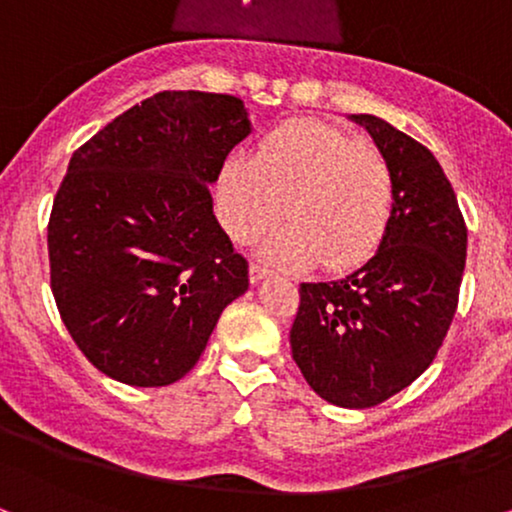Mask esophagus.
I'll return each instance as SVG.
<instances>
[{
	"label": "esophagus",
	"mask_w": 512,
	"mask_h": 512,
	"mask_svg": "<svg viewBox=\"0 0 512 512\" xmlns=\"http://www.w3.org/2000/svg\"><path fill=\"white\" fill-rule=\"evenodd\" d=\"M264 276H269V267H267V264L260 262V260L250 262V281L257 283V281H262Z\"/></svg>",
	"instance_id": "34e87169"
}]
</instances>
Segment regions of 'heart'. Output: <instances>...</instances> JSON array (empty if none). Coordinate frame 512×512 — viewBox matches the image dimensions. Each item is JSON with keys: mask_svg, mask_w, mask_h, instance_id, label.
<instances>
[{"mask_svg": "<svg viewBox=\"0 0 512 512\" xmlns=\"http://www.w3.org/2000/svg\"><path fill=\"white\" fill-rule=\"evenodd\" d=\"M220 215L238 243L269 238V260L281 267L346 271L367 262L384 241L395 208L388 159L356 135L323 121H290L271 131L255 161L236 156L220 173Z\"/></svg>", "mask_w": 512, "mask_h": 512, "instance_id": "1", "label": "heart"}]
</instances>
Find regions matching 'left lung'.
<instances>
[{"label":"left lung","instance_id":"8db88e82","mask_svg":"<svg viewBox=\"0 0 512 512\" xmlns=\"http://www.w3.org/2000/svg\"><path fill=\"white\" fill-rule=\"evenodd\" d=\"M395 175V208L372 260L330 283L299 285L292 360L327 403L365 410L428 370L459 306L468 229L440 163L421 142L372 114Z\"/></svg>","mask_w":512,"mask_h":512}]
</instances>
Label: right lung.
<instances>
[{
	"label": "right lung",
	"instance_id": "1",
	"mask_svg": "<svg viewBox=\"0 0 512 512\" xmlns=\"http://www.w3.org/2000/svg\"><path fill=\"white\" fill-rule=\"evenodd\" d=\"M250 121L234 95L163 91L72 154L49 217L58 313L102 374L168 386L206 349L248 260L213 215L210 185Z\"/></svg>",
	"mask_w": 512,
	"mask_h": 512
}]
</instances>
